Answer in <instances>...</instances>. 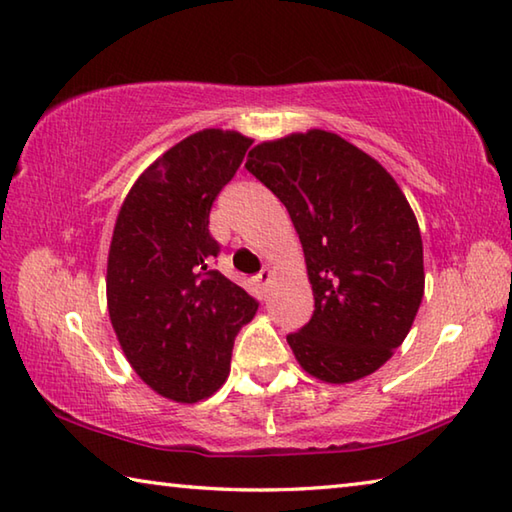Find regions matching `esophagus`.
Segmentation results:
<instances>
[{
    "instance_id": "obj_1",
    "label": "esophagus",
    "mask_w": 512,
    "mask_h": 512,
    "mask_svg": "<svg viewBox=\"0 0 512 512\" xmlns=\"http://www.w3.org/2000/svg\"><path fill=\"white\" fill-rule=\"evenodd\" d=\"M272 278H274V272L269 267H265V269H260V274L256 276V281H258V285H269L272 283Z\"/></svg>"
}]
</instances>
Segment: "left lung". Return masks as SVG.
Listing matches in <instances>:
<instances>
[{
	"mask_svg": "<svg viewBox=\"0 0 512 512\" xmlns=\"http://www.w3.org/2000/svg\"><path fill=\"white\" fill-rule=\"evenodd\" d=\"M247 171L283 202L301 238L314 314L287 336L314 379L352 383L376 372L419 312L423 243L388 171L332 131L260 142Z\"/></svg>",
	"mask_w": 512,
	"mask_h": 512,
	"instance_id": "1",
	"label": "left lung"
}]
</instances>
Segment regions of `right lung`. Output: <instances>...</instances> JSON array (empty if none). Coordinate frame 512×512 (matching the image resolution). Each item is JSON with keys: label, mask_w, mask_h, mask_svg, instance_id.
<instances>
[{"label": "right lung", "mask_w": 512, "mask_h": 512, "mask_svg": "<svg viewBox=\"0 0 512 512\" xmlns=\"http://www.w3.org/2000/svg\"><path fill=\"white\" fill-rule=\"evenodd\" d=\"M252 138L202 129L151 162L124 198L106 260V307L131 368L160 397L196 403L229 376L258 303L218 269L209 211Z\"/></svg>", "instance_id": "obj_1"}]
</instances>
